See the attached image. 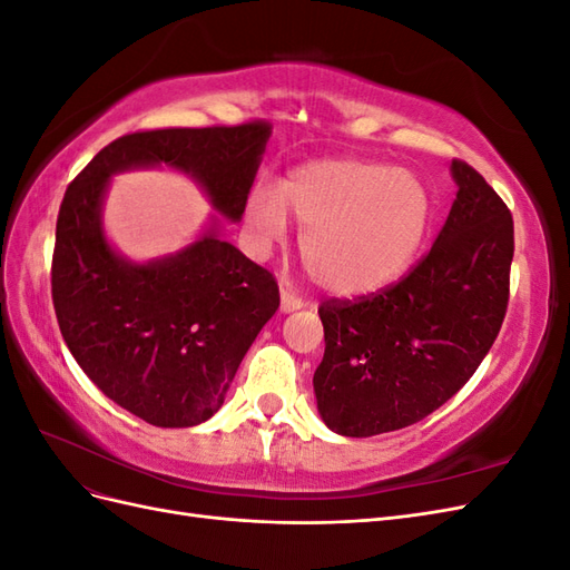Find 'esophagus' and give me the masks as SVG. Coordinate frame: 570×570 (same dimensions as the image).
Masks as SVG:
<instances>
[{
	"instance_id": "obj_1",
	"label": "esophagus",
	"mask_w": 570,
	"mask_h": 570,
	"mask_svg": "<svg viewBox=\"0 0 570 570\" xmlns=\"http://www.w3.org/2000/svg\"><path fill=\"white\" fill-rule=\"evenodd\" d=\"M302 306H304V302L297 295H292V292H287V289L281 292V312L283 314L297 312V308H302Z\"/></svg>"
}]
</instances>
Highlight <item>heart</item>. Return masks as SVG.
I'll use <instances>...</instances> for the list:
<instances>
[{"mask_svg": "<svg viewBox=\"0 0 570 570\" xmlns=\"http://www.w3.org/2000/svg\"><path fill=\"white\" fill-rule=\"evenodd\" d=\"M302 228V256L314 281L337 297H368L394 285L416 262L435 202L411 170L364 159H318L292 168L278 189L258 183L245 202L256 254Z\"/></svg>", "mask_w": 570, "mask_h": 570, "instance_id": "obj_1", "label": "heart"}]
</instances>
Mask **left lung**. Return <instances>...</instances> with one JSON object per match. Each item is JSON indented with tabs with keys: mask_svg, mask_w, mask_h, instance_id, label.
Here are the masks:
<instances>
[{
	"mask_svg": "<svg viewBox=\"0 0 570 570\" xmlns=\"http://www.w3.org/2000/svg\"><path fill=\"white\" fill-rule=\"evenodd\" d=\"M456 199L433 249L404 281L318 308L325 354L314 373L323 423L373 438L423 421L469 383L502 327L513 218L475 168L452 161Z\"/></svg>",
	"mask_w": 570,
	"mask_h": 570,
	"instance_id": "1",
	"label": "left lung"
}]
</instances>
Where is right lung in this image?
Returning a JSON list of instances; mask_svg holds the SVG:
<instances>
[{"mask_svg":"<svg viewBox=\"0 0 570 570\" xmlns=\"http://www.w3.org/2000/svg\"><path fill=\"white\" fill-rule=\"evenodd\" d=\"M268 137L271 126L258 120L124 135L66 189L51 258L61 335L85 375L151 425L193 428L214 416L281 295L266 268L220 237L216 215L174 255L149 263L120 255L104 230L110 178L140 167L178 169L237 223Z\"/></svg>","mask_w":570,"mask_h":570,"instance_id":"right-lung-1","label":"right lung"}]
</instances>
